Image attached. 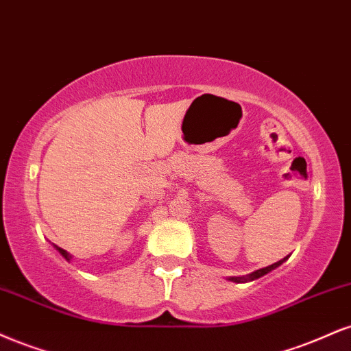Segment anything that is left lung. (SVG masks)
<instances>
[{"instance_id": "obj_1", "label": "left lung", "mask_w": 351, "mask_h": 351, "mask_svg": "<svg viewBox=\"0 0 351 351\" xmlns=\"http://www.w3.org/2000/svg\"><path fill=\"white\" fill-rule=\"evenodd\" d=\"M288 256H289V255H288ZM288 256H285V258H282V260L276 261V263L269 265V267H265V268H260V269H256V271H253V273H250V274H247V276H230V278H229V281H234V282H247V281L258 280V278L265 276V274H267V273L273 271V269H276L278 267H281V265L285 263L286 260H288Z\"/></svg>"}]
</instances>
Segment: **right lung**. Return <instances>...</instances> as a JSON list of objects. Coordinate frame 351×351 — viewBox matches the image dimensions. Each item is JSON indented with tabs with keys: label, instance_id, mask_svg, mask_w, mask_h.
I'll return each instance as SVG.
<instances>
[{
	"label": "right lung",
	"instance_id": "right-lung-1",
	"mask_svg": "<svg viewBox=\"0 0 351 351\" xmlns=\"http://www.w3.org/2000/svg\"><path fill=\"white\" fill-rule=\"evenodd\" d=\"M53 248H55V250H57L58 253H60V255H62V256H63V258H65L66 261H70L71 258H73V256H71L69 252H66V250H63V248H60V247H58V245H53Z\"/></svg>",
	"mask_w": 351,
	"mask_h": 351
}]
</instances>
